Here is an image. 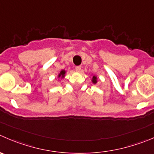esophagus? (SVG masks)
<instances>
[{"mask_svg": "<svg viewBox=\"0 0 154 154\" xmlns=\"http://www.w3.org/2000/svg\"><path fill=\"white\" fill-rule=\"evenodd\" d=\"M75 69H76V71H77V72H80V71H81V67H80V66H77L75 68Z\"/></svg>", "mask_w": 154, "mask_h": 154, "instance_id": "1", "label": "esophagus"}]
</instances>
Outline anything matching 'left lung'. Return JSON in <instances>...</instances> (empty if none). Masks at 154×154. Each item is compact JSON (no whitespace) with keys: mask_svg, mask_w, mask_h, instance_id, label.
Masks as SVG:
<instances>
[{"mask_svg":"<svg viewBox=\"0 0 154 154\" xmlns=\"http://www.w3.org/2000/svg\"><path fill=\"white\" fill-rule=\"evenodd\" d=\"M97 80H98L97 77L95 75H94L93 77H92V82L94 83V84H96L97 82H98V81H97Z\"/></svg>","mask_w":154,"mask_h":154,"instance_id":"8db88e82","label":"left lung"}]
</instances>
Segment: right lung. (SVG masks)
Segmentation results:
<instances>
[{"instance_id":"1","label":"right lung","mask_w":154,"mask_h":154,"mask_svg":"<svg viewBox=\"0 0 154 154\" xmlns=\"http://www.w3.org/2000/svg\"><path fill=\"white\" fill-rule=\"evenodd\" d=\"M65 74H66V71H65V70H62V71H60V73L59 74V75H58V77L59 78H64L65 76Z\"/></svg>"}]
</instances>
